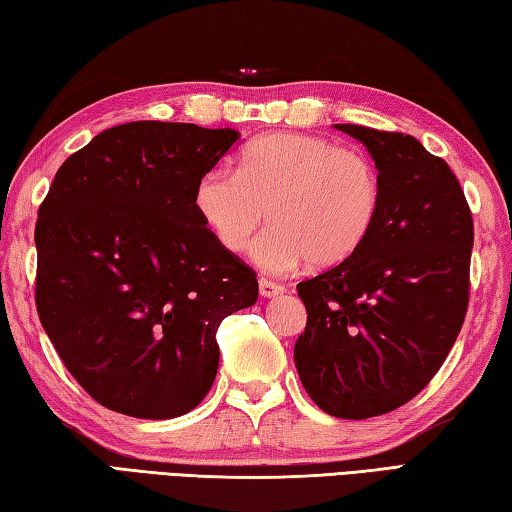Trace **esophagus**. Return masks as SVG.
Instances as JSON below:
<instances>
[{
	"mask_svg": "<svg viewBox=\"0 0 512 512\" xmlns=\"http://www.w3.org/2000/svg\"><path fill=\"white\" fill-rule=\"evenodd\" d=\"M259 295L262 297H268V300H271V297H277V295H284V286L282 284H275V282H271V280H259Z\"/></svg>",
	"mask_w": 512,
	"mask_h": 512,
	"instance_id": "1",
	"label": "esophagus"
}]
</instances>
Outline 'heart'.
<instances>
[{"label":"heart","mask_w":512,"mask_h":512,"mask_svg":"<svg viewBox=\"0 0 512 512\" xmlns=\"http://www.w3.org/2000/svg\"><path fill=\"white\" fill-rule=\"evenodd\" d=\"M199 219L228 253L250 250L268 273H288L311 259L336 266L365 244L383 203V181L367 152L322 136L271 132L239 154L237 174L210 170L194 183Z\"/></svg>","instance_id":"obj_1"}]
</instances>
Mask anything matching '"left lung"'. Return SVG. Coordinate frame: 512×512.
Here are the masks:
<instances>
[{
    "label": "left lung",
    "instance_id": "obj_1",
    "mask_svg": "<svg viewBox=\"0 0 512 512\" xmlns=\"http://www.w3.org/2000/svg\"><path fill=\"white\" fill-rule=\"evenodd\" d=\"M336 129L367 147L383 203L356 253L297 284L306 329L293 358L320 410L360 421L412 401L448 358L468 309L475 230L457 176L414 136Z\"/></svg>",
    "mask_w": 512,
    "mask_h": 512
}]
</instances>
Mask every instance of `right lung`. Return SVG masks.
<instances>
[{"instance_id": "add662e5", "label": "right lung", "mask_w": 512, "mask_h": 512, "mask_svg": "<svg viewBox=\"0 0 512 512\" xmlns=\"http://www.w3.org/2000/svg\"><path fill=\"white\" fill-rule=\"evenodd\" d=\"M235 129L138 120L60 165L37 212V315L107 410L176 418L215 383L217 329L257 302L253 268L199 219L194 183Z\"/></svg>"}]
</instances>
